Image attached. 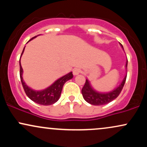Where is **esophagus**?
I'll use <instances>...</instances> for the list:
<instances>
[{"label":"esophagus","instance_id":"34e87169","mask_svg":"<svg viewBox=\"0 0 147 147\" xmlns=\"http://www.w3.org/2000/svg\"><path fill=\"white\" fill-rule=\"evenodd\" d=\"M72 72H73L74 75H77L81 72V70L79 68H75L73 69V71H72Z\"/></svg>","mask_w":147,"mask_h":147}]
</instances>
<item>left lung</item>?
Instances as JSON below:
<instances>
[{"instance_id": "obj_1", "label": "left lung", "mask_w": 147, "mask_h": 147, "mask_svg": "<svg viewBox=\"0 0 147 147\" xmlns=\"http://www.w3.org/2000/svg\"><path fill=\"white\" fill-rule=\"evenodd\" d=\"M122 48L123 46L122 45ZM124 49V48H123ZM128 60L126 61V68H127ZM126 79V75L123 79L122 82L117 88L113 90L112 91L108 92H99L95 90H94L91 86L90 82L86 79V83L84 84L83 88L82 90V93L83 95L84 99L89 104L95 106H100L104 105V104H109V102H112L115 99L118 97V95L120 94L123 87H124V84H125Z\"/></svg>"}]
</instances>
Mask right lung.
Wrapping results in <instances>:
<instances>
[{
    "label": "right lung",
    "instance_id": "1",
    "mask_svg": "<svg viewBox=\"0 0 147 147\" xmlns=\"http://www.w3.org/2000/svg\"><path fill=\"white\" fill-rule=\"evenodd\" d=\"M37 36L32 38L30 41L33 39L34 38L36 37ZM28 41V42H29ZM25 47L23 48V52H22L21 57L23 55V52H24ZM19 65H20V77H21V81L22 85H23V89H24L25 94L28 96L29 98L32 100L33 102L37 103L38 104L44 106H49L52 105V104H55L59 99L61 93L62 88L64 84L67 82V81L71 79L73 77L72 72H70L67 75L63 76V77H60L59 79L55 81L51 86L44 89V90H34L33 89L30 88L27 86V84L25 83L23 81V68H22L21 64V59L19 60Z\"/></svg>",
    "mask_w": 147,
    "mask_h": 147
}]
</instances>
